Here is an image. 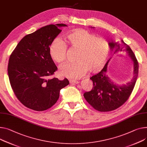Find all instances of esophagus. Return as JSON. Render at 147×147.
Instances as JSON below:
<instances>
[{
	"mask_svg": "<svg viewBox=\"0 0 147 147\" xmlns=\"http://www.w3.org/2000/svg\"><path fill=\"white\" fill-rule=\"evenodd\" d=\"M70 83L71 84H78L80 83V81H78V80H71L69 81Z\"/></svg>",
	"mask_w": 147,
	"mask_h": 147,
	"instance_id": "obj_1",
	"label": "esophagus"
}]
</instances>
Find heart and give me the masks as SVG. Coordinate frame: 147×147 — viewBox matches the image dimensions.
<instances>
[{"label":"heart","mask_w":147,"mask_h":147,"mask_svg":"<svg viewBox=\"0 0 147 147\" xmlns=\"http://www.w3.org/2000/svg\"><path fill=\"white\" fill-rule=\"evenodd\" d=\"M65 39L71 48L78 49L76 62L68 63L61 69V74L71 78L84 75L88 70L97 72L105 65L109 53L108 41L96 36L84 29H76L65 35ZM67 46L60 39H55L49 47V53L52 59L59 64L67 59Z\"/></svg>","instance_id":"b5f03b06"}]
</instances>
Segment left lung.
I'll return each instance as SVG.
<instances>
[{
    "label": "left lung",
    "mask_w": 147,
    "mask_h": 147,
    "mask_svg": "<svg viewBox=\"0 0 147 147\" xmlns=\"http://www.w3.org/2000/svg\"><path fill=\"white\" fill-rule=\"evenodd\" d=\"M109 45L114 53H128L134 62V76L131 81L125 85L114 84L107 75L109 59L102 70L90 78L93 82V88L91 91L85 92L84 96L89 104L100 112L115 110L125 103L133 91L138 75V62L128 45L123 40L117 42H109Z\"/></svg>",
    "instance_id": "8db88e82"
}]
</instances>
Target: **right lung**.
Instances as JSON below:
<instances>
[{"instance_id":"obj_1","label":"right lung","mask_w":147,"mask_h":147,"mask_svg":"<svg viewBox=\"0 0 147 147\" xmlns=\"http://www.w3.org/2000/svg\"><path fill=\"white\" fill-rule=\"evenodd\" d=\"M63 24L43 26L21 39L11 53L7 66L10 84L16 98L26 107L43 111L54 105L61 89L69 85L51 76L58 68L49 47L62 30Z\"/></svg>"}]
</instances>
